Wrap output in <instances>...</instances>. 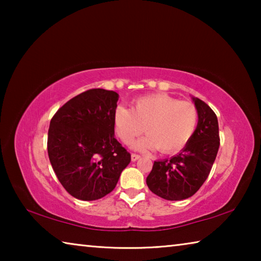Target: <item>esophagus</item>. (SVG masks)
Returning a JSON list of instances; mask_svg holds the SVG:
<instances>
[{"label":"esophagus","instance_id":"1","mask_svg":"<svg viewBox=\"0 0 261 261\" xmlns=\"http://www.w3.org/2000/svg\"><path fill=\"white\" fill-rule=\"evenodd\" d=\"M139 159H140V155H138V154H136V153L131 154V160L132 161H137V160H139Z\"/></svg>","mask_w":261,"mask_h":261}]
</instances>
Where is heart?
Masks as SVG:
<instances>
[{"label":"heart","mask_w":261,"mask_h":261,"mask_svg":"<svg viewBox=\"0 0 261 261\" xmlns=\"http://www.w3.org/2000/svg\"><path fill=\"white\" fill-rule=\"evenodd\" d=\"M199 115L189 101L159 93L136 99L132 108L118 106L114 112V129L124 144L146 131L147 136L134 144V148L146 151L158 148L170 154L178 152L192 138L197 130Z\"/></svg>","instance_id":"obj_1"}]
</instances>
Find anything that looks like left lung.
<instances>
[{
	"instance_id": "obj_1",
	"label": "left lung",
	"mask_w": 261,
	"mask_h": 261,
	"mask_svg": "<svg viewBox=\"0 0 261 261\" xmlns=\"http://www.w3.org/2000/svg\"><path fill=\"white\" fill-rule=\"evenodd\" d=\"M199 121L197 130L177 155L154 161L146 178L148 189L166 200H183L193 196L208 177L220 146L219 123L204 101L193 98Z\"/></svg>"
}]
</instances>
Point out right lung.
I'll use <instances>...</instances> for the list:
<instances>
[{
	"label": "right lung",
	"mask_w": 261,
	"mask_h": 261,
	"mask_svg": "<svg viewBox=\"0 0 261 261\" xmlns=\"http://www.w3.org/2000/svg\"><path fill=\"white\" fill-rule=\"evenodd\" d=\"M117 100L116 92L92 88L69 100L51 118L48 156L60 183L77 199L107 196L131 161L114 137Z\"/></svg>",
	"instance_id": "1"
}]
</instances>
